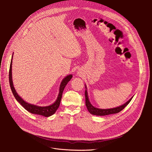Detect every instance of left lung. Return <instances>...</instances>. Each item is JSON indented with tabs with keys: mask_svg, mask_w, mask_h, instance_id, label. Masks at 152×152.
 I'll return each instance as SVG.
<instances>
[{
	"mask_svg": "<svg viewBox=\"0 0 152 152\" xmlns=\"http://www.w3.org/2000/svg\"><path fill=\"white\" fill-rule=\"evenodd\" d=\"M85 87L86 88L85 92V104L87 110L90 112V114L94 115H99V116H103V115H107L110 114H117L121 111H122L124 108L130 103L133 97H132L127 102L124 103L123 104L120 105L119 106L113 107V108H110V109H100V108L96 107H94L90 102L89 98H88V94L87 92V88L85 84Z\"/></svg>",
	"mask_w": 152,
	"mask_h": 152,
	"instance_id": "8db88e82",
	"label": "left lung"
}]
</instances>
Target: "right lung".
Segmentation results:
<instances>
[{"instance_id":"1","label":"right lung","mask_w":152,"mask_h":152,"mask_svg":"<svg viewBox=\"0 0 152 152\" xmlns=\"http://www.w3.org/2000/svg\"><path fill=\"white\" fill-rule=\"evenodd\" d=\"M12 58H13V54L12 56V59H11V64H10V72H9V80H10V87H11V91L12 92V94H13L15 99L17 100V101L18 103H20V104L26 110H27L28 111H29V113H31L32 114L42 115V116L46 117H50V116L52 115L53 114H54L59 106L63 91H64L65 87H66V85L73 77V75H69L66 76L62 80L60 86H59V93H58L57 99L55 101V102L53 103L52 104H50V105L46 106H37L35 104H32L26 102V101H25L17 94L16 90H15V88H14V85H13V82H12Z\"/></svg>"}]
</instances>
